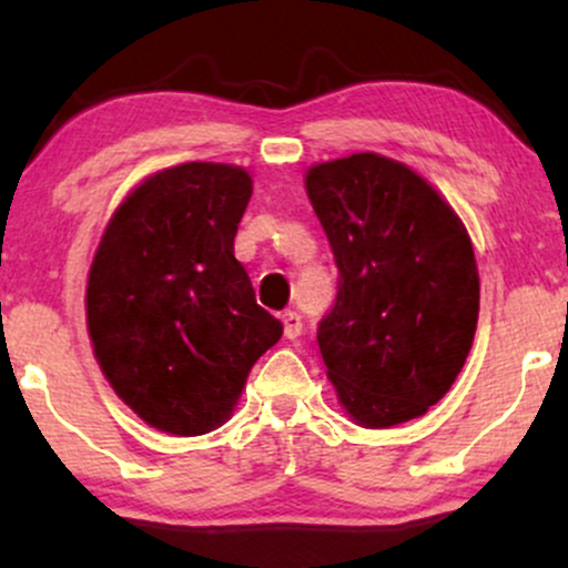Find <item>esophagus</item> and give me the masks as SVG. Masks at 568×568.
I'll list each match as a JSON object with an SVG mask.
<instances>
[{"instance_id":"34e87169","label":"esophagus","mask_w":568,"mask_h":568,"mask_svg":"<svg viewBox=\"0 0 568 568\" xmlns=\"http://www.w3.org/2000/svg\"><path fill=\"white\" fill-rule=\"evenodd\" d=\"M302 328H304V323H302V315H298V312H293V310L283 312V331H285V336L298 338V336H302Z\"/></svg>"}]
</instances>
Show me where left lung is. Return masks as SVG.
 I'll return each mask as SVG.
<instances>
[{
  "mask_svg": "<svg viewBox=\"0 0 568 568\" xmlns=\"http://www.w3.org/2000/svg\"><path fill=\"white\" fill-rule=\"evenodd\" d=\"M338 270L317 347L363 427L416 419L448 393L478 325L480 283L465 224L422 175L382 154L306 173Z\"/></svg>",
  "mask_w": 568,
  "mask_h": 568,
  "instance_id": "left-lung-1",
  "label": "left lung"
}]
</instances>
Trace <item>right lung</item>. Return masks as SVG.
<instances>
[{
    "label": "right lung",
    "instance_id": "1",
    "mask_svg": "<svg viewBox=\"0 0 568 568\" xmlns=\"http://www.w3.org/2000/svg\"><path fill=\"white\" fill-rule=\"evenodd\" d=\"M243 168L186 162L116 207L88 277V331L114 393L162 433L230 419L247 371L283 336L234 258Z\"/></svg>",
    "mask_w": 568,
    "mask_h": 568
}]
</instances>
